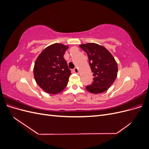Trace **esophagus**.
Segmentation results:
<instances>
[{"label":"esophagus","mask_w":149,"mask_h":149,"mask_svg":"<svg viewBox=\"0 0 149 149\" xmlns=\"http://www.w3.org/2000/svg\"><path fill=\"white\" fill-rule=\"evenodd\" d=\"M73 71H74V73H76V74H78L79 73V70H78V68H75Z\"/></svg>","instance_id":"esophagus-1"}]
</instances>
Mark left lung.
Masks as SVG:
<instances>
[{
  "label": "left lung",
  "mask_w": 149,
  "mask_h": 149,
  "mask_svg": "<svg viewBox=\"0 0 149 149\" xmlns=\"http://www.w3.org/2000/svg\"><path fill=\"white\" fill-rule=\"evenodd\" d=\"M79 47L87 53L94 76L93 82L86 89L93 94L107 91L118 75V65L114 56L105 47L96 43H89Z\"/></svg>",
  "instance_id": "left-lung-1"
}]
</instances>
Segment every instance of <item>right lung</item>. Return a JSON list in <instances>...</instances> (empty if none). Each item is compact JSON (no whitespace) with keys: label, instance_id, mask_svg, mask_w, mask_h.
Returning a JSON list of instances; mask_svg holds the SVG:
<instances>
[{"label":"right lung","instance_id":"1","mask_svg":"<svg viewBox=\"0 0 149 149\" xmlns=\"http://www.w3.org/2000/svg\"><path fill=\"white\" fill-rule=\"evenodd\" d=\"M68 47L54 43L45 48L35 61L33 74L36 83L49 94L61 92L67 86L71 70L63 55Z\"/></svg>","mask_w":149,"mask_h":149}]
</instances>
